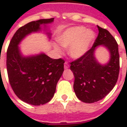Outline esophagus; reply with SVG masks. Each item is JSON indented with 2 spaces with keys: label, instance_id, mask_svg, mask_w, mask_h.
<instances>
[{
  "label": "esophagus",
  "instance_id": "34e87169",
  "mask_svg": "<svg viewBox=\"0 0 127 127\" xmlns=\"http://www.w3.org/2000/svg\"><path fill=\"white\" fill-rule=\"evenodd\" d=\"M64 68L65 69H67V68H69V64H68L67 62H65V63H64Z\"/></svg>",
  "mask_w": 127,
  "mask_h": 127
}]
</instances>
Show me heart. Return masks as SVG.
Returning a JSON list of instances; mask_svg holds the SVG:
<instances>
[{"label":"heart","mask_w":127,"mask_h":127,"mask_svg":"<svg viewBox=\"0 0 127 127\" xmlns=\"http://www.w3.org/2000/svg\"><path fill=\"white\" fill-rule=\"evenodd\" d=\"M95 34L94 31L86 30L82 26H76L64 30L58 37V42L68 47V54L73 59H79L84 55L94 41ZM56 50L60 48L55 45Z\"/></svg>","instance_id":"obj_1"}]
</instances>
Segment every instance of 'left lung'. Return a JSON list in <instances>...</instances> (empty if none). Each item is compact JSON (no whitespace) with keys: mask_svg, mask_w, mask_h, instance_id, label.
Segmentation results:
<instances>
[{"mask_svg":"<svg viewBox=\"0 0 127 127\" xmlns=\"http://www.w3.org/2000/svg\"><path fill=\"white\" fill-rule=\"evenodd\" d=\"M98 35L90 49L82 57L70 63L74 76V90L80 100L91 103L102 99L115 86L119 73L118 44L105 29L97 26ZM99 45L105 46L110 53V59L101 65L94 56Z\"/></svg>","mask_w":127,"mask_h":127,"instance_id":"8db88e82","label":"left lung"}]
</instances>
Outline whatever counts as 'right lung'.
I'll list each match as a JSON object with an SVG mask.
<instances>
[{
	"label": "right lung",
	"instance_id": "add662e5",
	"mask_svg": "<svg viewBox=\"0 0 127 127\" xmlns=\"http://www.w3.org/2000/svg\"><path fill=\"white\" fill-rule=\"evenodd\" d=\"M53 20V18L41 19L20 28L7 50V72L11 87L19 99L33 105H43L53 98L63 73L64 61L53 59L45 53L24 57L18 45L26 35L40 31V26ZM47 34L50 37L51 33Z\"/></svg>",
	"mask_w": 127,
	"mask_h": 127
}]
</instances>
